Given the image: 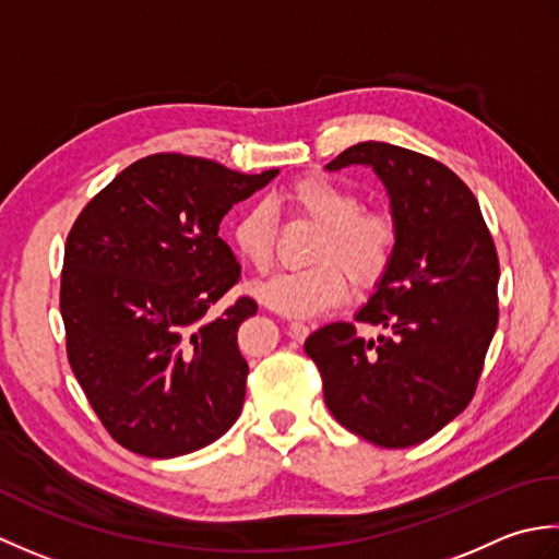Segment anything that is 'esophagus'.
<instances>
[{
  "mask_svg": "<svg viewBox=\"0 0 559 559\" xmlns=\"http://www.w3.org/2000/svg\"><path fill=\"white\" fill-rule=\"evenodd\" d=\"M309 333H311V325H306L301 321L289 323V337L292 340H299V343H301V340H306V335H309Z\"/></svg>",
  "mask_w": 559,
  "mask_h": 559,
  "instance_id": "1",
  "label": "esophagus"
}]
</instances>
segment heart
<instances>
[{"label":"heart","instance_id":"heart-1","mask_svg":"<svg viewBox=\"0 0 559 559\" xmlns=\"http://www.w3.org/2000/svg\"><path fill=\"white\" fill-rule=\"evenodd\" d=\"M282 202L296 214L321 226L311 258L316 265L277 272L258 282V301L292 318L321 316L345 299L349 282L359 287L383 277L389 270L397 226L389 212L361 210L355 192L323 176H304L282 190ZM277 219L270 204L255 202L238 212L231 224V243L238 258L258 272L272 263Z\"/></svg>","mask_w":559,"mask_h":559}]
</instances>
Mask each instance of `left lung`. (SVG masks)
Instances as JSON below:
<instances>
[{
	"label": "left lung",
	"instance_id": "left-lung-1",
	"mask_svg": "<svg viewBox=\"0 0 559 559\" xmlns=\"http://www.w3.org/2000/svg\"><path fill=\"white\" fill-rule=\"evenodd\" d=\"M369 166L391 200L397 241L355 321L306 340L325 405L357 437L407 449L453 423L475 393L497 330L499 260L480 204L451 168L385 142H361L325 168Z\"/></svg>",
	"mask_w": 559,
	"mask_h": 559
}]
</instances>
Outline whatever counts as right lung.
Here are the masks:
<instances>
[{
    "label": "right lung",
    "mask_w": 559,
    "mask_h": 559,
    "mask_svg": "<svg viewBox=\"0 0 559 559\" xmlns=\"http://www.w3.org/2000/svg\"><path fill=\"white\" fill-rule=\"evenodd\" d=\"M277 174L154 154L76 216L60 289L67 357L120 447L176 459L210 447L241 415L248 361L236 333L258 306L241 296L210 316L241 277L219 224Z\"/></svg>",
    "instance_id": "add662e5"
}]
</instances>
